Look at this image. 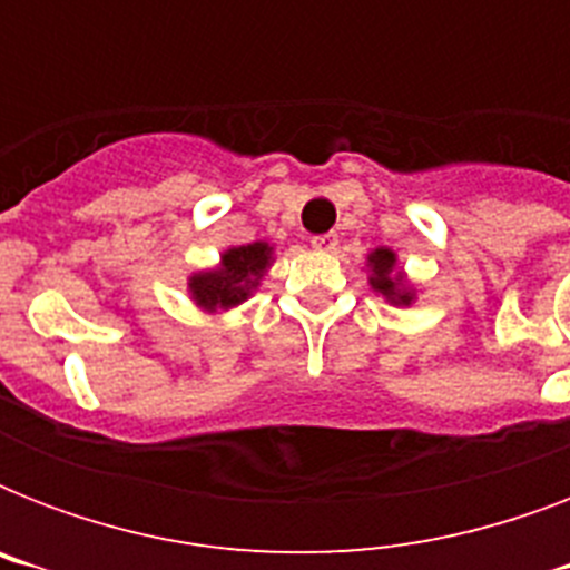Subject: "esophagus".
<instances>
[{
	"label": "esophagus",
	"instance_id": "34e87169",
	"mask_svg": "<svg viewBox=\"0 0 570 570\" xmlns=\"http://www.w3.org/2000/svg\"><path fill=\"white\" fill-rule=\"evenodd\" d=\"M311 245L313 250H325V254H328V250H337L340 239H337V233H322V236H313Z\"/></svg>",
	"mask_w": 570,
	"mask_h": 570
}]
</instances>
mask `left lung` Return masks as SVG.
I'll return each mask as SVG.
<instances>
[{"instance_id": "obj_1", "label": "left lung", "mask_w": 570, "mask_h": 570, "mask_svg": "<svg viewBox=\"0 0 570 570\" xmlns=\"http://www.w3.org/2000/svg\"><path fill=\"white\" fill-rule=\"evenodd\" d=\"M366 266H370V286L375 293L384 295L390 304H407L414 302V289L405 284L402 272H396V254L390 248H375L370 257H366Z\"/></svg>"}]
</instances>
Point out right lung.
Instances as JSON below:
<instances>
[{"instance_id":"1","label":"right lung","mask_w":570,"mask_h":570,"mask_svg":"<svg viewBox=\"0 0 570 570\" xmlns=\"http://www.w3.org/2000/svg\"><path fill=\"white\" fill-rule=\"evenodd\" d=\"M268 263H272L268 242H250V245L224 250L218 266L189 277L191 302L204 313L230 311L257 289Z\"/></svg>"}]
</instances>
